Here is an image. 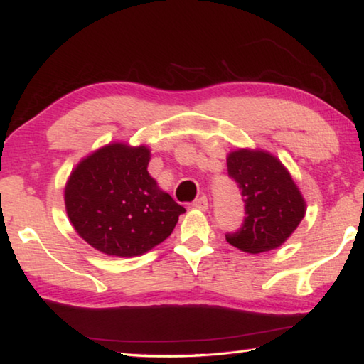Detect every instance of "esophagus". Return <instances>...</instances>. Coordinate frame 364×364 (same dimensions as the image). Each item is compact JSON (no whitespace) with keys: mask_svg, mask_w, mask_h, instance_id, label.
<instances>
[{"mask_svg":"<svg viewBox=\"0 0 364 364\" xmlns=\"http://www.w3.org/2000/svg\"><path fill=\"white\" fill-rule=\"evenodd\" d=\"M193 207H196V208H199V210L205 211V210L208 208V199H207V197H205V196H200L199 199H196V200H194Z\"/></svg>","mask_w":364,"mask_h":364,"instance_id":"esophagus-1","label":"esophagus"}]
</instances>
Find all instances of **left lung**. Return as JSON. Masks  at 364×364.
<instances>
[{"label": "left lung", "mask_w": 364, "mask_h": 364, "mask_svg": "<svg viewBox=\"0 0 364 364\" xmlns=\"http://www.w3.org/2000/svg\"><path fill=\"white\" fill-rule=\"evenodd\" d=\"M228 173L242 191L245 220L226 240L253 255L280 247L306 215V202L288 170L266 151L237 149L228 156Z\"/></svg>", "instance_id": "obj_1"}]
</instances>
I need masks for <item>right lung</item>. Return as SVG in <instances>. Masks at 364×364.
<instances>
[{"label":"right lung","mask_w":364,"mask_h":364,"mask_svg":"<svg viewBox=\"0 0 364 364\" xmlns=\"http://www.w3.org/2000/svg\"><path fill=\"white\" fill-rule=\"evenodd\" d=\"M149 149L111 143L71 171L65 205L73 228L108 256H138L171 234L184 207L148 173Z\"/></svg>","instance_id":"obj_1"}]
</instances>
